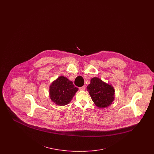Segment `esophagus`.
<instances>
[{
	"instance_id": "34e87169",
	"label": "esophagus",
	"mask_w": 154,
	"mask_h": 154,
	"mask_svg": "<svg viewBox=\"0 0 154 154\" xmlns=\"http://www.w3.org/2000/svg\"><path fill=\"white\" fill-rule=\"evenodd\" d=\"M79 89H80V91H84V90H85V86H83V87H80Z\"/></svg>"
}]
</instances>
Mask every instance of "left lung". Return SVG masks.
<instances>
[{"label":"left lung","instance_id":"obj_1","mask_svg":"<svg viewBox=\"0 0 154 154\" xmlns=\"http://www.w3.org/2000/svg\"><path fill=\"white\" fill-rule=\"evenodd\" d=\"M87 89L93 102L99 108L107 107L114 101L115 91L113 87L97 77L91 80Z\"/></svg>","mask_w":154,"mask_h":154}]
</instances>
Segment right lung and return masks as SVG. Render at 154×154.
I'll return each instance as SVG.
<instances>
[{
  "mask_svg": "<svg viewBox=\"0 0 154 154\" xmlns=\"http://www.w3.org/2000/svg\"><path fill=\"white\" fill-rule=\"evenodd\" d=\"M78 89L72 81L63 76H60L52 82L50 87V97L57 105L65 106L70 102Z\"/></svg>",
  "mask_w": 154,
  "mask_h": 154,
  "instance_id": "right-lung-1",
  "label": "right lung"
}]
</instances>
